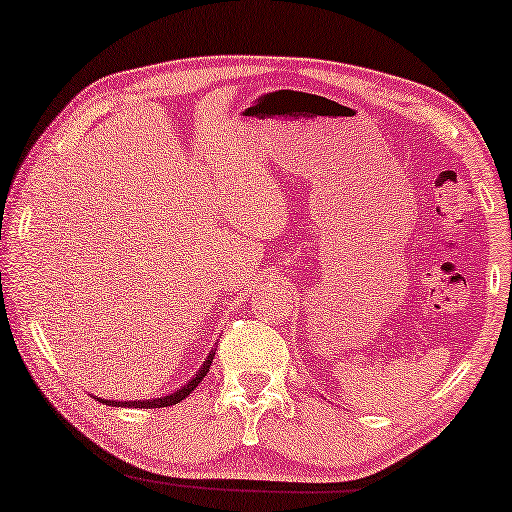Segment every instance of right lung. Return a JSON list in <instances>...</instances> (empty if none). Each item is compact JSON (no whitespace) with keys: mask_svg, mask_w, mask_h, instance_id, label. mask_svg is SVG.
<instances>
[{"mask_svg":"<svg viewBox=\"0 0 512 512\" xmlns=\"http://www.w3.org/2000/svg\"><path fill=\"white\" fill-rule=\"evenodd\" d=\"M213 356H215V349L208 351L204 365L199 367V372L192 376L190 381H186V385H181V388H177V390L170 392V395H165V397H158V399H136V401H113V399H102V397H95V399L102 401V404H106V406H115V408H165V406H174V404H179L181 399H186L190 392L195 390L197 385L201 383V379H204V376L211 372Z\"/></svg>","mask_w":512,"mask_h":512,"instance_id":"right-lung-1","label":"right lung"}]
</instances>
